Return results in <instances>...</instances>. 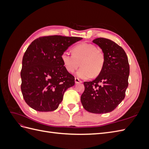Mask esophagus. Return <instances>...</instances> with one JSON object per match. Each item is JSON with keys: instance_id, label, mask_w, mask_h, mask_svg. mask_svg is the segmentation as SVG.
<instances>
[{"instance_id": "1", "label": "esophagus", "mask_w": 149, "mask_h": 149, "mask_svg": "<svg viewBox=\"0 0 149 149\" xmlns=\"http://www.w3.org/2000/svg\"><path fill=\"white\" fill-rule=\"evenodd\" d=\"M74 81H75V83H76V84H78V83H82V81L80 80V79H79V78H75Z\"/></svg>"}]
</instances>
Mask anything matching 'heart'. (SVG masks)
<instances>
[{"label":"heart","instance_id":"heart-1","mask_svg":"<svg viewBox=\"0 0 149 149\" xmlns=\"http://www.w3.org/2000/svg\"><path fill=\"white\" fill-rule=\"evenodd\" d=\"M61 59L66 70L73 73L81 65L76 76L81 79L97 76L101 72L105 62L103 52L91 43H83L73 48V54L63 52Z\"/></svg>","mask_w":149,"mask_h":149}]
</instances>
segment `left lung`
Listing matches in <instances>:
<instances>
[{
	"mask_svg": "<svg viewBox=\"0 0 149 149\" xmlns=\"http://www.w3.org/2000/svg\"><path fill=\"white\" fill-rule=\"evenodd\" d=\"M93 42L104 54V65L95 79L84 82L81 102L84 109L91 113H107L125 97L129 75L128 58L123 48L111 40L97 38Z\"/></svg>",
	"mask_w": 149,
	"mask_h": 149,
	"instance_id": "obj_1",
	"label": "left lung"
}]
</instances>
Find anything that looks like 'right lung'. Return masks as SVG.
Returning <instances> with one entry per match:
<instances>
[{"instance_id":"obj_1","label":"right lung","mask_w":149,"mask_h":149,"mask_svg":"<svg viewBox=\"0 0 149 149\" xmlns=\"http://www.w3.org/2000/svg\"><path fill=\"white\" fill-rule=\"evenodd\" d=\"M82 39L52 35L35 40L22 59L21 91L26 103L41 112L56 110L66 90L74 85V77L61 59L63 52Z\"/></svg>"}]
</instances>
